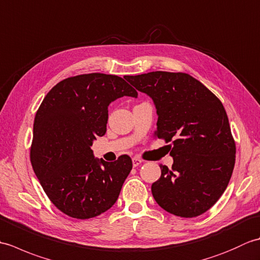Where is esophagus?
I'll return each instance as SVG.
<instances>
[{
    "label": "esophagus",
    "mask_w": 260,
    "mask_h": 260,
    "mask_svg": "<svg viewBox=\"0 0 260 260\" xmlns=\"http://www.w3.org/2000/svg\"><path fill=\"white\" fill-rule=\"evenodd\" d=\"M132 161H133V167H139V165L140 164H142L143 162H144V161H143V159H141L140 157H133V158H132Z\"/></svg>",
    "instance_id": "1"
}]
</instances>
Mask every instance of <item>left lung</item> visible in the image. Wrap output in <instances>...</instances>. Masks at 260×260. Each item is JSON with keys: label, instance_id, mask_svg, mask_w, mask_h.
Returning a JSON list of instances; mask_svg holds the SVG:
<instances>
[{"label": "left lung", "instance_id": "obj_1", "mask_svg": "<svg viewBox=\"0 0 260 260\" xmlns=\"http://www.w3.org/2000/svg\"><path fill=\"white\" fill-rule=\"evenodd\" d=\"M156 108L155 136L172 142V169L159 165L152 194L165 211L198 217L219 200L233 174L236 144L222 103L200 81L184 73L153 71L127 76Z\"/></svg>", "mask_w": 260, "mask_h": 260}]
</instances>
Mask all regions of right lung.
<instances>
[{"label": "right lung", "instance_id": "right-lung-1", "mask_svg": "<svg viewBox=\"0 0 260 260\" xmlns=\"http://www.w3.org/2000/svg\"><path fill=\"white\" fill-rule=\"evenodd\" d=\"M137 97L118 76L79 75L58 82L36 114L30 158L42 189L60 211L89 219L118 199L133 163L128 155L106 162L93 156L92 142L106 133L109 104Z\"/></svg>", "mask_w": 260, "mask_h": 260}]
</instances>
